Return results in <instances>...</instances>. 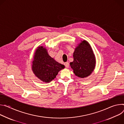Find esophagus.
Instances as JSON below:
<instances>
[{
	"label": "esophagus",
	"mask_w": 124,
	"mask_h": 124,
	"mask_svg": "<svg viewBox=\"0 0 124 124\" xmlns=\"http://www.w3.org/2000/svg\"><path fill=\"white\" fill-rule=\"evenodd\" d=\"M64 64H65V67H66V68H68V67H69V66H70V63H68V62H65Z\"/></svg>",
	"instance_id": "34e87169"
}]
</instances>
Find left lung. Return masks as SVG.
Instances as JSON below:
<instances>
[{"label": "left lung", "mask_w": 124, "mask_h": 124, "mask_svg": "<svg viewBox=\"0 0 124 124\" xmlns=\"http://www.w3.org/2000/svg\"><path fill=\"white\" fill-rule=\"evenodd\" d=\"M73 53V61L70 65L76 76L84 78L90 76L93 71L96 60L93 51L87 41L81 40Z\"/></svg>", "instance_id": "8db88e82"}]
</instances>
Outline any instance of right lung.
Listing matches in <instances>:
<instances>
[{
	"mask_svg": "<svg viewBox=\"0 0 124 124\" xmlns=\"http://www.w3.org/2000/svg\"><path fill=\"white\" fill-rule=\"evenodd\" d=\"M64 67V65L49 56L45 47L39 46L35 51L32 62V70L34 75L42 82L49 83Z\"/></svg>",
	"mask_w": 124,
	"mask_h": 124,
	"instance_id": "add662e5",
	"label": "right lung"
}]
</instances>
